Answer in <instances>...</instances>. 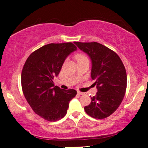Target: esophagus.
<instances>
[{
  "instance_id": "esophagus-1",
  "label": "esophagus",
  "mask_w": 148,
  "mask_h": 148,
  "mask_svg": "<svg viewBox=\"0 0 148 148\" xmlns=\"http://www.w3.org/2000/svg\"><path fill=\"white\" fill-rule=\"evenodd\" d=\"M77 94L79 95H84V93H82V92H80V91H77Z\"/></svg>"
}]
</instances>
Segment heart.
I'll return each mask as SVG.
<instances>
[{"mask_svg": "<svg viewBox=\"0 0 148 148\" xmlns=\"http://www.w3.org/2000/svg\"><path fill=\"white\" fill-rule=\"evenodd\" d=\"M75 59L77 61V62L83 61V60H85V59H88L86 55L83 54V53H79V54H77L75 56Z\"/></svg>", "mask_w": 148, "mask_h": 148, "instance_id": "b5f03b06", "label": "heart"}]
</instances>
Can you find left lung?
<instances>
[{"label":"left lung","mask_w":148,"mask_h":148,"mask_svg":"<svg viewBox=\"0 0 148 148\" xmlns=\"http://www.w3.org/2000/svg\"><path fill=\"white\" fill-rule=\"evenodd\" d=\"M91 60V77L95 80L97 92L84 110L95 119L106 118L114 113L123 99L127 87V74L116 53L97 42H75Z\"/></svg>","instance_id":"8db88e82"}]
</instances>
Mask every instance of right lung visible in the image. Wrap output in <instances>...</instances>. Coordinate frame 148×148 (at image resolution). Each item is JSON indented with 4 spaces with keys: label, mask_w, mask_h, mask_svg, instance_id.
<instances>
[{
    "label": "right lung",
    "mask_w": 148,
    "mask_h": 148,
    "mask_svg": "<svg viewBox=\"0 0 148 148\" xmlns=\"http://www.w3.org/2000/svg\"><path fill=\"white\" fill-rule=\"evenodd\" d=\"M76 50L70 42L46 45L32 53L23 66L21 85L25 99L34 112L49 121L63 118L77 94L75 89L55 86L53 81L68 55Z\"/></svg>",
    "instance_id": "1"
}]
</instances>
